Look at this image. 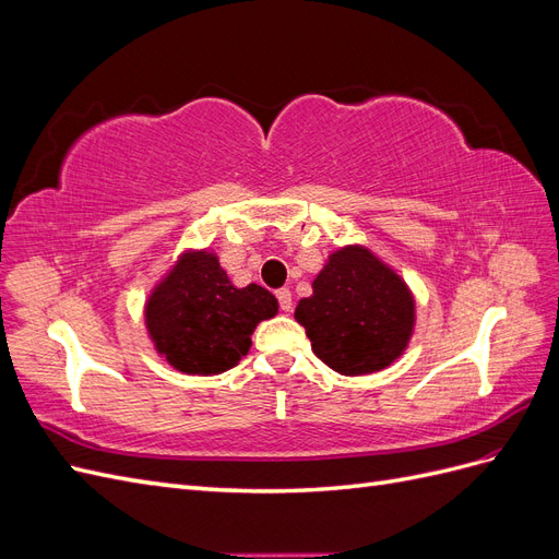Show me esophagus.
Wrapping results in <instances>:
<instances>
[{"label":"esophagus","instance_id":"obj_1","mask_svg":"<svg viewBox=\"0 0 559 559\" xmlns=\"http://www.w3.org/2000/svg\"><path fill=\"white\" fill-rule=\"evenodd\" d=\"M275 296H277V302H280V310L292 312V292L289 289H277Z\"/></svg>","mask_w":559,"mask_h":559}]
</instances>
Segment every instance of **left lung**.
<instances>
[{
  "label": "left lung",
  "mask_w": 559,
  "mask_h": 559,
  "mask_svg": "<svg viewBox=\"0 0 559 559\" xmlns=\"http://www.w3.org/2000/svg\"><path fill=\"white\" fill-rule=\"evenodd\" d=\"M294 317L335 373L366 376L394 364L408 347L415 298L373 251L349 245L331 253Z\"/></svg>",
  "instance_id": "1"
}]
</instances>
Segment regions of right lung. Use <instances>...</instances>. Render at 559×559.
Instances as JSON below:
<instances>
[{"label":"right lung","mask_w":559,"mask_h":559,"mask_svg":"<svg viewBox=\"0 0 559 559\" xmlns=\"http://www.w3.org/2000/svg\"><path fill=\"white\" fill-rule=\"evenodd\" d=\"M277 314V298L259 284L235 286L210 251H189L151 292L144 321L160 357L189 376L238 366L251 333Z\"/></svg>","instance_id":"1"}]
</instances>
